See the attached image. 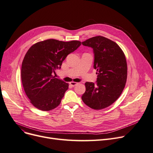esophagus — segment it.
<instances>
[{"label": "esophagus", "instance_id": "1", "mask_svg": "<svg viewBox=\"0 0 153 153\" xmlns=\"http://www.w3.org/2000/svg\"><path fill=\"white\" fill-rule=\"evenodd\" d=\"M70 85H71L72 86H75L76 85L78 84V82H74V81H72V82H69Z\"/></svg>", "mask_w": 153, "mask_h": 153}]
</instances>
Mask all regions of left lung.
Listing matches in <instances>:
<instances>
[{
    "mask_svg": "<svg viewBox=\"0 0 153 153\" xmlns=\"http://www.w3.org/2000/svg\"><path fill=\"white\" fill-rule=\"evenodd\" d=\"M93 49L96 84L86 82L82 100L89 108L100 110L113 104L121 96L128 76L126 59L121 48L114 41L96 36L82 42Z\"/></svg>",
    "mask_w": 153,
    "mask_h": 153,
    "instance_id": "1",
    "label": "left lung"
}]
</instances>
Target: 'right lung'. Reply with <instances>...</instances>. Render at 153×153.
Masks as SVG:
<instances>
[{"instance_id": "obj_1", "label": "right lung", "mask_w": 153, "mask_h": 153, "mask_svg": "<svg viewBox=\"0 0 153 153\" xmlns=\"http://www.w3.org/2000/svg\"><path fill=\"white\" fill-rule=\"evenodd\" d=\"M81 42L48 39L32 45L23 59L22 85L30 103L39 110L48 111L60 104L69 84L52 76L63 61Z\"/></svg>"}]
</instances>
